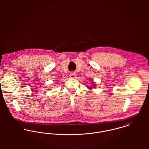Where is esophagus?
<instances>
[{
  "label": "esophagus",
  "mask_w": 149,
  "mask_h": 149,
  "mask_svg": "<svg viewBox=\"0 0 149 149\" xmlns=\"http://www.w3.org/2000/svg\"><path fill=\"white\" fill-rule=\"evenodd\" d=\"M70 77H71V78H75L76 77V73H74V72H72V73H71L70 74Z\"/></svg>",
  "instance_id": "obj_1"
}]
</instances>
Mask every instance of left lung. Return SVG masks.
Wrapping results in <instances>:
<instances>
[{
  "label": "left lung",
  "mask_w": 149,
  "mask_h": 149,
  "mask_svg": "<svg viewBox=\"0 0 149 149\" xmlns=\"http://www.w3.org/2000/svg\"><path fill=\"white\" fill-rule=\"evenodd\" d=\"M93 86H96V85H95V84H93ZM89 89H92V88H89Z\"/></svg>",
  "instance_id": "obj_1"
}]
</instances>
